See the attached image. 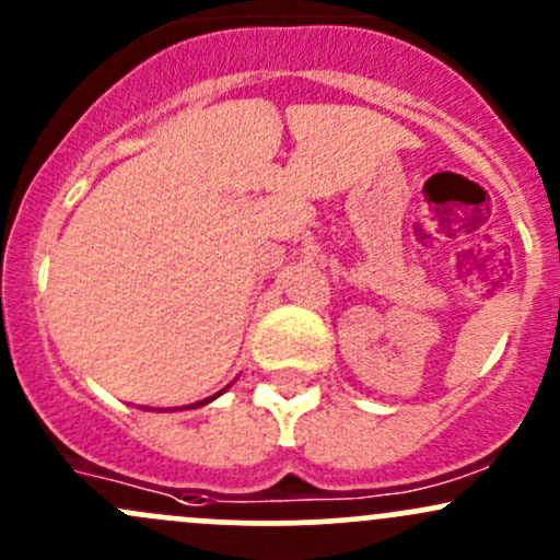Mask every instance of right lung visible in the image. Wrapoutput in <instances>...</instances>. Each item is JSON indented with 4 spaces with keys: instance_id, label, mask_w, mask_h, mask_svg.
Returning a JSON list of instances; mask_svg holds the SVG:
<instances>
[{
    "instance_id": "1",
    "label": "right lung",
    "mask_w": 560,
    "mask_h": 560,
    "mask_svg": "<svg viewBox=\"0 0 560 560\" xmlns=\"http://www.w3.org/2000/svg\"><path fill=\"white\" fill-rule=\"evenodd\" d=\"M222 392H225V388H222ZM222 392H217V394H214V397H220V394H222ZM214 397H206V399H201V402L190 405V408H201V405H206V402H211V399H214Z\"/></svg>"
}]
</instances>
